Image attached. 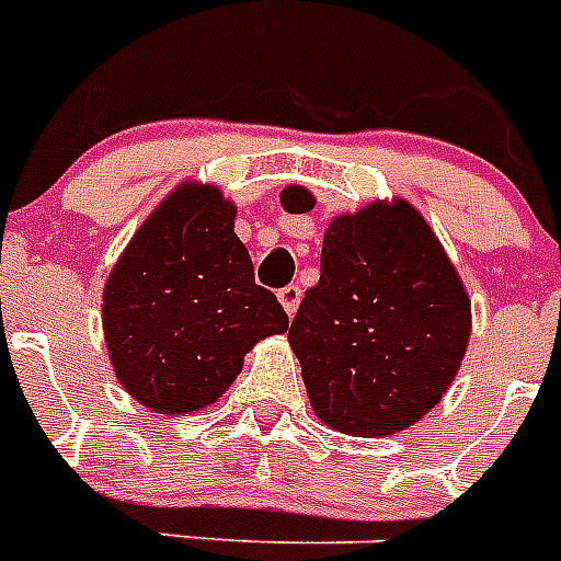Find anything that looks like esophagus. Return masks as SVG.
Here are the masks:
<instances>
[{
  "mask_svg": "<svg viewBox=\"0 0 561 561\" xmlns=\"http://www.w3.org/2000/svg\"><path fill=\"white\" fill-rule=\"evenodd\" d=\"M277 300H280V306L286 309V314L291 317L297 311V306H300V300H304V289H300L297 284L284 286V289L277 291Z\"/></svg>",
  "mask_w": 561,
  "mask_h": 561,
  "instance_id": "1",
  "label": "esophagus"
}]
</instances>
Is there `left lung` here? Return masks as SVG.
Returning a JSON list of instances; mask_svg holds the SVG:
<instances>
[{
	"mask_svg": "<svg viewBox=\"0 0 561 561\" xmlns=\"http://www.w3.org/2000/svg\"><path fill=\"white\" fill-rule=\"evenodd\" d=\"M289 213L314 207L286 187ZM472 311L435 232L408 202L368 205L329 225L320 284L289 329L311 408L351 435H390L447 393L469 345Z\"/></svg>",
	"mask_w": 561,
	"mask_h": 561,
	"instance_id": "1",
	"label": "left lung"
}]
</instances>
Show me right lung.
Here are the masks:
<instances>
[{
  "label": "right lung",
  "mask_w": 561,
  "mask_h": 561,
  "mask_svg": "<svg viewBox=\"0 0 561 561\" xmlns=\"http://www.w3.org/2000/svg\"><path fill=\"white\" fill-rule=\"evenodd\" d=\"M219 187H180L137 230L103 291V331L123 388L162 415L219 399L244 354L289 317L255 284Z\"/></svg>",
  "instance_id": "add662e5"
}]
</instances>
